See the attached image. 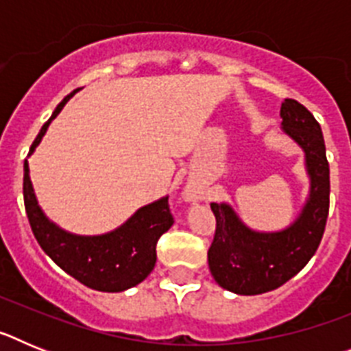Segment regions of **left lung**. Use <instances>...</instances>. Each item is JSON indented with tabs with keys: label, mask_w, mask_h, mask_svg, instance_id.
Wrapping results in <instances>:
<instances>
[{
	"label": "left lung",
	"mask_w": 351,
	"mask_h": 351,
	"mask_svg": "<svg viewBox=\"0 0 351 351\" xmlns=\"http://www.w3.org/2000/svg\"><path fill=\"white\" fill-rule=\"evenodd\" d=\"M281 126L302 147L311 179L309 198L299 218L281 232L247 228L230 206L210 204L216 232L207 251L209 269L219 287L239 295H258L291 280L311 260L324 237L330 178L322 128L297 100L281 104Z\"/></svg>",
	"instance_id": "obj_1"
}]
</instances>
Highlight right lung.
Wrapping results in <instances>:
<instances>
[{"instance_id": "right-lung-1", "label": "right lung", "mask_w": 351, "mask_h": 351, "mask_svg": "<svg viewBox=\"0 0 351 351\" xmlns=\"http://www.w3.org/2000/svg\"><path fill=\"white\" fill-rule=\"evenodd\" d=\"M73 93L56 107L51 119L42 126L31 145L29 154L35 151L51 121L61 112V108ZM23 191L27 219L40 247L66 274L98 291H123L144 281L156 263L158 239L173 223L169 197H163L156 202L141 207L125 225H121L114 232L93 237L73 235L49 221L40 209L31 184L27 161H24Z\"/></svg>"}]
</instances>
